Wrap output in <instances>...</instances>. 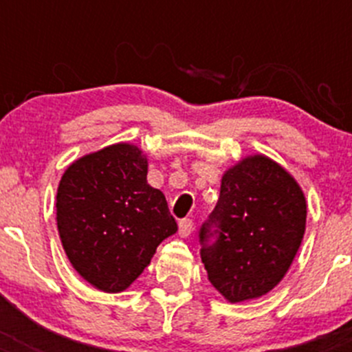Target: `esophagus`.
Wrapping results in <instances>:
<instances>
[{
    "label": "esophagus",
    "instance_id": "esophagus-1",
    "mask_svg": "<svg viewBox=\"0 0 352 352\" xmlns=\"http://www.w3.org/2000/svg\"><path fill=\"white\" fill-rule=\"evenodd\" d=\"M192 230H194L192 219H190V218L180 219V223H179V233H180V236H189L190 233H192Z\"/></svg>",
    "mask_w": 352,
    "mask_h": 352
}]
</instances>
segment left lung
<instances>
[{"label":"left lung","mask_w":352,"mask_h":352,"mask_svg":"<svg viewBox=\"0 0 352 352\" xmlns=\"http://www.w3.org/2000/svg\"><path fill=\"white\" fill-rule=\"evenodd\" d=\"M298 184L267 156H250L223 175L216 208L199 230L211 285L232 303L258 298L285 278L305 233Z\"/></svg>","instance_id":"8db88e82"}]
</instances>
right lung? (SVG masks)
Wrapping results in <instances>:
<instances>
[{
  "label": "right lung",
  "mask_w": 352,
  "mask_h": 352,
  "mask_svg": "<svg viewBox=\"0 0 352 352\" xmlns=\"http://www.w3.org/2000/svg\"><path fill=\"white\" fill-rule=\"evenodd\" d=\"M146 175L140 148L120 143L74 162L59 184L58 230L67 258L107 293L126 289L177 232L165 196Z\"/></svg>",
  "instance_id": "add662e5"
}]
</instances>
